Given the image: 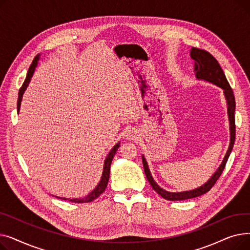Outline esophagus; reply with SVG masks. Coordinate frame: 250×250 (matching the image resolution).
<instances>
[{
  "label": "esophagus",
  "mask_w": 250,
  "mask_h": 250,
  "mask_svg": "<svg viewBox=\"0 0 250 250\" xmlns=\"http://www.w3.org/2000/svg\"><path fill=\"white\" fill-rule=\"evenodd\" d=\"M137 138V134L135 133V130H128L126 133V139L128 140H135Z\"/></svg>",
  "instance_id": "obj_1"
}]
</instances>
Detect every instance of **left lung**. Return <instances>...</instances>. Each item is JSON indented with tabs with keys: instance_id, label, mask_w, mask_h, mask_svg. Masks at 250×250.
Listing matches in <instances>:
<instances>
[{
	"instance_id": "1",
	"label": "left lung",
	"mask_w": 250,
	"mask_h": 250,
	"mask_svg": "<svg viewBox=\"0 0 250 250\" xmlns=\"http://www.w3.org/2000/svg\"><path fill=\"white\" fill-rule=\"evenodd\" d=\"M190 58L194 61V72H195V77L198 80H204V81L209 82L224 90V95L228 105V117H229V124H230V145L220 167L213 174V176L208 180V182H206L204 186L198 188H194L192 190H188V191H181V192H170L161 188L158 185H157L151 175L150 169L145 157L142 156L144 171H145L146 177L150 182L151 187L157 193L160 194L163 199L167 201H182V200L196 198V196H200L211 189L215 186L216 181L221 176L223 170H224L235 142V114H234L235 113V97L233 94V90L230 87L229 82L227 81L224 72H223L218 61L207 50L192 47L190 50Z\"/></svg>"
}]
</instances>
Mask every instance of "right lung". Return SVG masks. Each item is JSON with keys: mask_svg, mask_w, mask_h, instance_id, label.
Listing matches in <instances>:
<instances>
[{"mask_svg": "<svg viewBox=\"0 0 250 250\" xmlns=\"http://www.w3.org/2000/svg\"><path fill=\"white\" fill-rule=\"evenodd\" d=\"M39 56L41 55H37L31 65L29 67V70L27 72V76H26V79L25 81L22 85V87L20 88L19 90V95H18V101H17V111L19 112V109H20V105H21V101H22V96H23V93L24 91L26 90V88H27L30 80H31V77L33 76V73H34V70L36 68L37 65V62L39 60ZM118 147H120V143H117L116 145L111 149V151L109 152V154L107 155L106 159H105L104 161V166H103V172H102V176H101V179L98 183V186L96 187V188L94 190H92L87 196H85V198H82V199H73V200H69V199H65V198H59V196H57V198L59 199H62V200H64V201H70V202H73V203H90L92 201H94L95 199H97L98 196L105 190V188H106L107 187V183H108V180H109V173H110V165H111V162H112V159L113 157L118 149Z\"/></svg>", "mask_w": 250, "mask_h": 250, "instance_id": "obj_1", "label": "right lung"}]
</instances>
